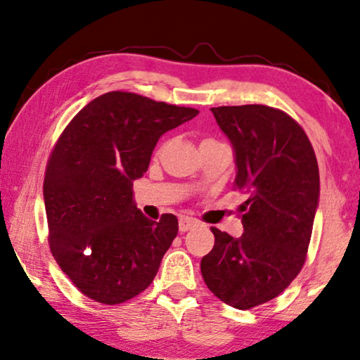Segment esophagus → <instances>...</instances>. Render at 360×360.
<instances>
[{
    "label": "esophagus",
    "instance_id": "esophagus-1",
    "mask_svg": "<svg viewBox=\"0 0 360 360\" xmlns=\"http://www.w3.org/2000/svg\"><path fill=\"white\" fill-rule=\"evenodd\" d=\"M196 224H198V223H196V219L188 218V216H181L180 221H179V228H180L181 233H186V231L193 229Z\"/></svg>",
    "mask_w": 360,
    "mask_h": 360
}]
</instances>
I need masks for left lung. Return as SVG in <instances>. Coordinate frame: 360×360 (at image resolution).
Listing matches in <instances>:
<instances>
[{
  "mask_svg": "<svg viewBox=\"0 0 360 360\" xmlns=\"http://www.w3.org/2000/svg\"><path fill=\"white\" fill-rule=\"evenodd\" d=\"M234 150V185L248 195L239 239L211 228L201 275L221 302L249 309L278 297L304 264L319 203V172L302 126L264 105L211 108Z\"/></svg>",
  "mask_w": 360,
  "mask_h": 360,
  "instance_id": "obj_1",
  "label": "left lung"
}]
</instances>
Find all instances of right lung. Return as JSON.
<instances>
[{
  "label": "right lung",
  "instance_id": "right-lung-1",
  "mask_svg": "<svg viewBox=\"0 0 360 360\" xmlns=\"http://www.w3.org/2000/svg\"><path fill=\"white\" fill-rule=\"evenodd\" d=\"M198 111L126 91L98 96L62 132L44 179L51 250L88 298L124 303L149 287L179 233V219L152 221L132 181L167 131Z\"/></svg>",
  "mask_w": 360,
  "mask_h": 360
}]
</instances>
